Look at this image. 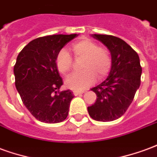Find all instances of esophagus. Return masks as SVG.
Listing matches in <instances>:
<instances>
[{"instance_id":"34e87169","label":"esophagus","mask_w":157,"mask_h":157,"mask_svg":"<svg viewBox=\"0 0 157 157\" xmlns=\"http://www.w3.org/2000/svg\"><path fill=\"white\" fill-rule=\"evenodd\" d=\"M84 92H82V91H76V90H74L73 91V93H74V95L75 96H78L79 94H82Z\"/></svg>"}]
</instances>
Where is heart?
I'll list each match as a JSON object with an SVG mask.
<instances>
[{"label":"heart","instance_id":"obj_1","mask_svg":"<svg viewBox=\"0 0 157 157\" xmlns=\"http://www.w3.org/2000/svg\"><path fill=\"white\" fill-rule=\"evenodd\" d=\"M75 59H83L81 69L83 71L73 73L65 80V85L70 88L82 91L95 82L96 77L102 80L109 74L112 60L109 50L100 47L91 39H82L71 45ZM56 66L62 74H67L73 66V59L67 50L61 49L55 59Z\"/></svg>","mask_w":157,"mask_h":157}]
</instances>
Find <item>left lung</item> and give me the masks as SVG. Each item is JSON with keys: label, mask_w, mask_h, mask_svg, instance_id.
Masks as SVG:
<instances>
[{"label": "left lung", "mask_w": 157, "mask_h": 157, "mask_svg": "<svg viewBox=\"0 0 157 157\" xmlns=\"http://www.w3.org/2000/svg\"><path fill=\"white\" fill-rule=\"evenodd\" d=\"M111 53L112 66L104 82L91 90L97 101L87 108L94 120L113 121L120 118L134 100L140 85L142 68L138 54L123 39L113 35L93 34Z\"/></svg>", "instance_id": "left-lung-1"}]
</instances>
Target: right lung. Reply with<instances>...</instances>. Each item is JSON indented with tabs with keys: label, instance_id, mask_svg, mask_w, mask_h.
<instances>
[{
	"label": "right lung",
	"instance_id": "obj_1",
	"mask_svg": "<svg viewBox=\"0 0 157 157\" xmlns=\"http://www.w3.org/2000/svg\"><path fill=\"white\" fill-rule=\"evenodd\" d=\"M77 34H55L29 42L14 65L16 88L23 104L38 120L55 124L65 120L74 96L59 92L63 81L56 66L58 53Z\"/></svg>",
	"mask_w": 157,
	"mask_h": 157
}]
</instances>
